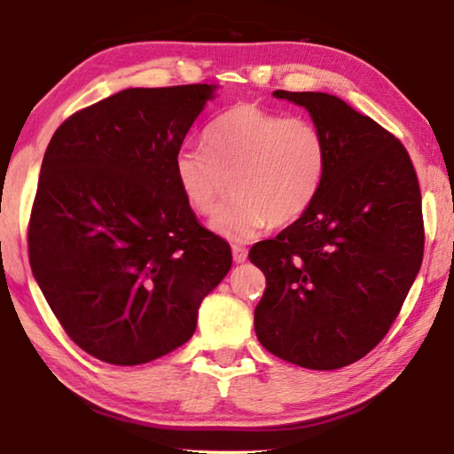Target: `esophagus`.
I'll list each match as a JSON object with an SVG mask.
<instances>
[{"label":"esophagus","mask_w":454,"mask_h":454,"mask_svg":"<svg viewBox=\"0 0 454 454\" xmlns=\"http://www.w3.org/2000/svg\"><path fill=\"white\" fill-rule=\"evenodd\" d=\"M232 255H234V262H236V263H244L246 259H247V249H246L244 246L234 244V246H232Z\"/></svg>","instance_id":"34e87169"}]
</instances>
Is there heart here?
I'll list each match as a JSON object with an SVG mask.
<instances>
[{
  "label": "heart",
  "mask_w": 454,
  "mask_h": 454,
  "mask_svg": "<svg viewBox=\"0 0 454 454\" xmlns=\"http://www.w3.org/2000/svg\"><path fill=\"white\" fill-rule=\"evenodd\" d=\"M177 185L199 215H212L232 179L234 199L210 228L249 242L269 226H288L314 205L327 169L317 124L257 103H238L205 130V148L185 146L173 160Z\"/></svg>",
  "instance_id": "obj_1"
}]
</instances>
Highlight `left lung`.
I'll use <instances>...</instances> for the list:
<instances>
[{
	"instance_id": "8db88e82",
	"label": "left lung",
	"mask_w": 454,
	"mask_h": 454,
	"mask_svg": "<svg viewBox=\"0 0 454 454\" xmlns=\"http://www.w3.org/2000/svg\"><path fill=\"white\" fill-rule=\"evenodd\" d=\"M273 95L310 113L327 169L306 215L249 249L267 278L255 333L278 359L341 369L382 341L416 281L426 244L419 183L402 142L340 98Z\"/></svg>"
}]
</instances>
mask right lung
<instances>
[{
    "label": "right lung",
    "instance_id": "obj_1",
    "mask_svg": "<svg viewBox=\"0 0 454 454\" xmlns=\"http://www.w3.org/2000/svg\"><path fill=\"white\" fill-rule=\"evenodd\" d=\"M215 90H122L66 119L44 152L28 262L64 332L95 359L144 364L187 343L202 298L232 267L173 169Z\"/></svg>",
    "mask_w": 454,
    "mask_h": 454
}]
</instances>
